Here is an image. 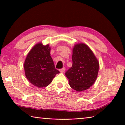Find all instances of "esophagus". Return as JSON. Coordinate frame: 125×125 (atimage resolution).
<instances>
[{
  "mask_svg": "<svg viewBox=\"0 0 125 125\" xmlns=\"http://www.w3.org/2000/svg\"><path fill=\"white\" fill-rule=\"evenodd\" d=\"M60 71L61 73L64 72V71H65V68L63 67V68H62V69H60Z\"/></svg>",
  "mask_w": 125,
  "mask_h": 125,
  "instance_id": "esophagus-1",
  "label": "esophagus"
}]
</instances>
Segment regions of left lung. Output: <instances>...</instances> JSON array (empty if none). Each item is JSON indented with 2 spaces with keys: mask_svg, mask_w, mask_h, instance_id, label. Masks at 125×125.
I'll list each match as a JSON object with an SVG mask.
<instances>
[{
  "mask_svg": "<svg viewBox=\"0 0 125 125\" xmlns=\"http://www.w3.org/2000/svg\"><path fill=\"white\" fill-rule=\"evenodd\" d=\"M72 66L65 74L71 87L77 92L93 85L98 76L99 64L95 55L84 43L75 45L73 49Z\"/></svg>",
  "mask_w": 125,
  "mask_h": 125,
  "instance_id": "obj_1",
  "label": "left lung"
}]
</instances>
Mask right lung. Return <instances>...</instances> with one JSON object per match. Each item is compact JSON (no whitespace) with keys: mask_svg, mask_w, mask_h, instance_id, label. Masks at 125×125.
Returning a JSON list of instances; mask_svg holds the SVG:
<instances>
[{"mask_svg":"<svg viewBox=\"0 0 125 125\" xmlns=\"http://www.w3.org/2000/svg\"><path fill=\"white\" fill-rule=\"evenodd\" d=\"M50 50L48 45L37 43L29 52L25 61V75L31 84L38 88L49 85L60 73L55 68Z\"/></svg>","mask_w":125,"mask_h":125,"instance_id":"obj_1","label":"right lung"}]
</instances>
